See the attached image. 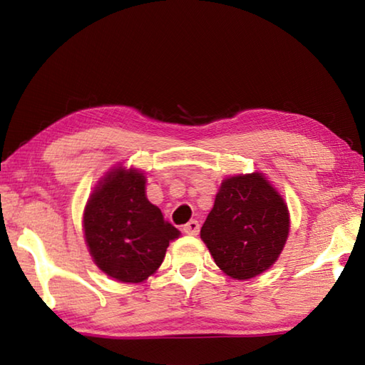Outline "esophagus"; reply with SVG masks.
<instances>
[{"instance_id":"34e87169","label":"esophagus","mask_w":365,"mask_h":365,"mask_svg":"<svg viewBox=\"0 0 365 365\" xmlns=\"http://www.w3.org/2000/svg\"><path fill=\"white\" fill-rule=\"evenodd\" d=\"M183 232L187 235H197V233H200V222L190 220L188 224L183 225Z\"/></svg>"}]
</instances>
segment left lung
Returning <instances> with one entry per match:
<instances>
[{"instance_id": "left-lung-1", "label": "left lung", "mask_w": 365, "mask_h": 365, "mask_svg": "<svg viewBox=\"0 0 365 365\" xmlns=\"http://www.w3.org/2000/svg\"><path fill=\"white\" fill-rule=\"evenodd\" d=\"M288 233L287 202L259 172L225 178L201 227L214 262L237 280L267 270L279 259Z\"/></svg>"}]
</instances>
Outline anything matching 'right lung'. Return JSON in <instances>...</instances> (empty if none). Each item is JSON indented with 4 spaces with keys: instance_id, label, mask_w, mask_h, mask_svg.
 I'll list each match as a JSON object with an SVG mask.
<instances>
[{
    "instance_id": "obj_1",
    "label": "right lung",
    "mask_w": 365,
    "mask_h": 365,
    "mask_svg": "<svg viewBox=\"0 0 365 365\" xmlns=\"http://www.w3.org/2000/svg\"><path fill=\"white\" fill-rule=\"evenodd\" d=\"M145 185L140 170L115 168L96 185L83 212L85 242L95 264L123 283L153 275L169 243L180 237L148 201Z\"/></svg>"
}]
</instances>
